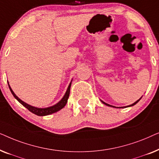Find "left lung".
<instances>
[{"mask_svg": "<svg viewBox=\"0 0 159 159\" xmlns=\"http://www.w3.org/2000/svg\"><path fill=\"white\" fill-rule=\"evenodd\" d=\"M142 97H143V96H142ZM142 97H141L140 99H138V101H135V102H134V103H132V104H131V105H129V106H124V107H116V106H114L109 105V104H108V103H105V102H103V101H101V102H102V103H103V104H105V105H106V106H110V107H113V108H127V107H130V106H133L134 105H135V104H136L137 103H138V102H139V101H140V100L141 98H142Z\"/></svg>", "mask_w": 159, "mask_h": 159, "instance_id": "1", "label": "left lung"}]
</instances>
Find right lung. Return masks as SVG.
<instances>
[{
	"label": "right lung",
	"mask_w": 159,
	"mask_h": 159,
	"mask_svg": "<svg viewBox=\"0 0 159 159\" xmlns=\"http://www.w3.org/2000/svg\"><path fill=\"white\" fill-rule=\"evenodd\" d=\"M72 81V80H71ZM71 81L70 83H69L68 88L65 93V94L64 95V97L62 98L61 100L59 102H58L57 103L55 104V105L50 106V107H47V108H38V107H34V106H32L31 105H29V104L25 103L23 101H21L20 98H19V97H17L16 94L14 93V91L12 90L11 88L9 85V83L8 82V87H9V89L11 92L12 95H14V97L16 98L17 101H18L19 103H20L21 105H23L25 108H27L28 110L30 111V112L33 113V114L38 115V116H47V115H50L53 114V113H56L60 111L61 109H62L63 108L66 106V104L67 103V101H68L69 96V93H70V88H71Z\"/></svg>",
	"instance_id": "right-lung-1"
}]
</instances>
